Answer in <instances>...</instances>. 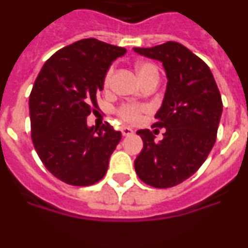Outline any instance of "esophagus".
<instances>
[{
	"label": "esophagus",
	"instance_id": "34e87169",
	"mask_svg": "<svg viewBox=\"0 0 248 248\" xmlns=\"http://www.w3.org/2000/svg\"><path fill=\"white\" fill-rule=\"evenodd\" d=\"M122 133H123V135H124V137H129V135L134 134V130H133L131 128H129V126H123Z\"/></svg>",
	"mask_w": 248,
	"mask_h": 248
}]
</instances>
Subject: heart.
<instances>
[{
  "label": "heart",
  "instance_id": "obj_1",
  "mask_svg": "<svg viewBox=\"0 0 248 248\" xmlns=\"http://www.w3.org/2000/svg\"><path fill=\"white\" fill-rule=\"evenodd\" d=\"M137 72L140 80L144 79L145 77L151 76V74H156L157 76L156 67H155L154 64H151V63H148V62L138 63ZM111 76H113V68H109L108 72H107V74H105L104 77V87H108V85L110 84ZM144 110H145L144 107L129 104V105H124V107H122V108L119 109V114H120V117H122L124 120H126V122L137 123L138 120L140 119V115H141V113H143Z\"/></svg>",
  "mask_w": 248,
  "mask_h": 248
}]
</instances>
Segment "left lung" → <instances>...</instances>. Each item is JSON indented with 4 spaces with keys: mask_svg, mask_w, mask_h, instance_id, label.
I'll use <instances>...</instances> for the list:
<instances>
[{
    "mask_svg": "<svg viewBox=\"0 0 248 248\" xmlns=\"http://www.w3.org/2000/svg\"><path fill=\"white\" fill-rule=\"evenodd\" d=\"M133 49L163 63L168 79L154 124L166 131L160 141L149 129L137 131L144 146L135 171L148 185L171 187L198 171L211 151L222 114L220 92L206 63L180 43Z\"/></svg>",
    "mask_w": 248,
    "mask_h": 248,
    "instance_id": "1",
    "label": "left lung"
}]
</instances>
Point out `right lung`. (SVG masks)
<instances>
[{
    "mask_svg": "<svg viewBox=\"0 0 248 248\" xmlns=\"http://www.w3.org/2000/svg\"><path fill=\"white\" fill-rule=\"evenodd\" d=\"M125 48L95 38L80 39L48 59L30 95L32 141L49 172L63 183L88 186L108 170L122 133L109 123L89 126L87 117L98 108L104 77Z\"/></svg>",
    "mask_w": 248,
    "mask_h": 248,
    "instance_id": "add662e5",
    "label": "right lung"
}]
</instances>
